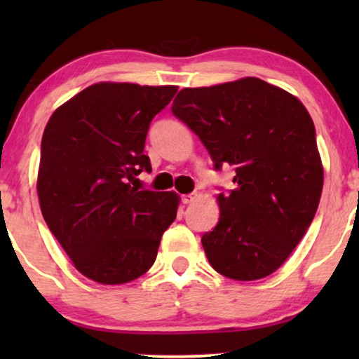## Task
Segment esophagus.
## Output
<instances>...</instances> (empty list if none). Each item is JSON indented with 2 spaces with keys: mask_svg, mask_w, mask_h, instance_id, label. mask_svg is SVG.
Listing matches in <instances>:
<instances>
[{
  "mask_svg": "<svg viewBox=\"0 0 359 359\" xmlns=\"http://www.w3.org/2000/svg\"><path fill=\"white\" fill-rule=\"evenodd\" d=\"M196 198H198V193H189V194H184L183 198H181V201H183V204H191Z\"/></svg>",
  "mask_w": 359,
  "mask_h": 359,
  "instance_id": "obj_1",
  "label": "esophagus"
}]
</instances>
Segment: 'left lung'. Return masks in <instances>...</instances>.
I'll use <instances>...</instances> for the list:
<instances>
[{"label":"left lung","instance_id":"left-lung-1","mask_svg":"<svg viewBox=\"0 0 359 359\" xmlns=\"http://www.w3.org/2000/svg\"><path fill=\"white\" fill-rule=\"evenodd\" d=\"M173 114L230 165L235 189L217 196L220 217L201 238L210 266L255 281L286 262L306 235L323 188L312 117L296 96L259 78L184 88Z\"/></svg>","mask_w":359,"mask_h":359}]
</instances>
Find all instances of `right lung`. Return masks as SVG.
Returning a JSON list of instances; mask_svg holds the SVG:
<instances>
[{"label":"right lung","instance_id":"right-lung-1","mask_svg":"<svg viewBox=\"0 0 359 359\" xmlns=\"http://www.w3.org/2000/svg\"><path fill=\"white\" fill-rule=\"evenodd\" d=\"M176 86L96 83L62 104L42 135L37 194L43 219L81 274L124 284L155 263L173 224L175 193L139 189L150 122Z\"/></svg>","mask_w":359,"mask_h":359}]
</instances>
